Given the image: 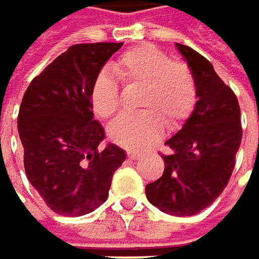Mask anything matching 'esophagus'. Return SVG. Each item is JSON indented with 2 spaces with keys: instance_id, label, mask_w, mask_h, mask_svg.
<instances>
[{
  "instance_id": "34e87169",
  "label": "esophagus",
  "mask_w": 259,
  "mask_h": 259,
  "mask_svg": "<svg viewBox=\"0 0 259 259\" xmlns=\"http://www.w3.org/2000/svg\"><path fill=\"white\" fill-rule=\"evenodd\" d=\"M127 156H128V159H132V161H138L141 158V155L135 153V152H127Z\"/></svg>"
}]
</instances>
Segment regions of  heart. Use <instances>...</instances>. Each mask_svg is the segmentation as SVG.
<instances>
[{"instance_id":"1","label":"heart","mask_w":259,"mask_h":259,"mask_svg":"<svg viewBox=\"0 0 259 259\" xmlns=\"http://www.w3.org/2000/svg\"><path fill=\"white\" fill-rule=\"evenodd\" d=\"M113 72L127 86H141V113L121 115L109 128L110 140L128 150H146L165 131L179 127L197 101V83L193 71L182 62L150 45L125 51L112 63ZM91 103L100 118H112L122 104L118 80L101 71L91 88Z\"/></svg>"}]
</instances>
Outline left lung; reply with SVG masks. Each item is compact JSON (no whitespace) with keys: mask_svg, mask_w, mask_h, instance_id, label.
I'll use <instances>...</instances> for the list:
<instances>
[{"mask_svg":"<svg viewBox=\"0 0 259 259\" xmlns=\"http://www.w3.org/2000/svg\"><path fill=\"white\" fill-rule=\"evenodd\" d=\"M197 83L196 107L181 131L165 146L162 176L147 184L152 205L170 215H194L209 206L228 185L243 128L234 91L217 75L208 59L176 44Z\"/></svg>","mask_w":259,"mask_h":259,"instance_id":"left-lung-1","label":"left lung"}]
</instances>
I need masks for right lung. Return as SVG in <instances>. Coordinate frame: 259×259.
Listing matches in <instances>:
<instances>
[{
	"label": "right lung",
	"instance_id": "right-lung-1",
	"mask_svg": "<svg viewBox=\"0 0 259 259\" xmlns=\"http://www.w3.org/2000/svg\"><path fill=\"white\" fill-rule=\"evenodd\" d=\"M121 42L77 44L56 57L27 88L18 113L28 182L48 208L65 217L92 212L109 196L125 161L115 144L100 149L104 128L94 119V78Z\"/></svg>",
	"mask_w": 259,
	"mask_h": 259
}]
</instances>
